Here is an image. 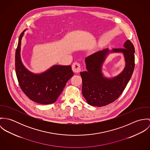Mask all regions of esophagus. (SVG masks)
Wrapping results in <instances>:
<instances>
[{"label":"esophagus","mask_w":150,"mask_h":150,"mask_svg":"<svg viewBox=\"0 0 150 150\" xmlns=\"http://www.w3.org/2000/svg\"><path fill=\"white\" fill-rule=\"evenodd\" d=\"M72 70L75 73L80 72L81 70V65L79 62H77L73 63L72 64Z\"/></svg>","instance_id":"esophagus-1"}]
</instances>
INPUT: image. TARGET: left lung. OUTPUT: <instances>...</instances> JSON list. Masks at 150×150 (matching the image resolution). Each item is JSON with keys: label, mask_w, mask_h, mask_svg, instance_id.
Here are the masks:
<instances>
[{"label": "left lung", "mask_w": 150, "mask_h": 150, "mask_svg": "<svg viewBox=\"0 0 150 150\" xmlns=\"http://www.w3.org/2000/svg\"><path fill=\"white\" fill-rule=\"evenodd\" d=\"M110 52H122L126 67L118 76L108 79L101 73L102 64ZM134 47L128 40L124 48L105 49L98 51L85 59L86 71L80 72L82 78V93L91 106L102 107L114 102L124 91L134 68Z\"/></svg>", "instance_id": "8db88e82"}]
</instances>
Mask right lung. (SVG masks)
I'll return each instance as SVG.
<instances>
[{
    "label": "right lung",
    "instance_id": "right-lung-1",
    "mask_svg": "<svg viewBox=\"0 0 150 150\" xmlns=\"http://www.w3.org/2000/svg\"><path fill=\"white\" fill-rule=\"evenodd\" d=\"M22 32L16 52L15 65L17 77L23 93L32 101L43 105L56 102L67 81L73 76L70 65H54L41 74H34L23 66L20 52Z\"/></svg>",
    "mask_w": 150,
    "mask_h": 150
}]
</instances>
